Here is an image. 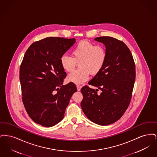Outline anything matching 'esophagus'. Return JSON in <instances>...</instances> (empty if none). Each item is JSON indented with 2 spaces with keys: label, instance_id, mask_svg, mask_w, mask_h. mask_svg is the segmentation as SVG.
I'll use <instances>...</instances> for the list:
<instances>
[{
  "label": "esophagus",
  "instance_id": "esophagus-1",
  "mask_svg": "<svg viewBox=\"0 0 157 157\" xmlns=\"http://www.w3.org/2000/svg\"><path fill=\"white\" fill-rule=\"evenodd\" d=\"M76 88H77V90H78V91H79V90H81V89L82 86H80V85H77V86H76Z\"/></svg>",
  "mask_w": 157,
  "mask_h": 157
}]
</instances>
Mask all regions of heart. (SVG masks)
<instances>
[{"instance_id":"obj_1","label":"heart","mask_w":157,"mask_h":157,"mask_svg":"<svg viewBox=\"0 0 157 157\" xmlns=\"http://www.w3.org/2000/svg\"><path fill=\"white\" fill-rule=\"evenodd\" d=\"M72 57L62 56L60 65L67 72L72 71L79 63V69L67 76V82L81 85L89 79L90 74L97 75L104 66L107 53L104 46H96L87 40H82L72 50Z\"/></svg>"}]
</instances>
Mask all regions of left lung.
Listing matches in <instances>:
<instances>
[{
  "mask_svg": "<svg viewBox=\"0 0 157 157\" xmlns=\"http://www.w3.org/2000/svg\"><path fill=\"white\" fill-rule=\"evenodd\" d=\"M107 53L104 66L89 85L81 89V108L92 122L108 125L120 120L129 105L135 80V66L131 51L123 42L109 36L97 37ZM98 89L101 90L98 93Z\"/></svg>",
  "mask_w": 157,
  "mask_h": 157,
  "instance_id": "left-lung-1",
  "label": "left lung"
}]
</instances>
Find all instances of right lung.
Listing matches in <instances>:
<instances>
[{
	"instance_id": "right-lung-1",
	"label": "right lung",
	"mask_w": 157,
	"mask_h": 157,
	"mask_svg": "<svg viewBox=\"0 0 157 157\" xmlns=\"http://www.w3.org/2000/svg\"><path fill=\"white\" fill-rule=\"evenodd\" d=\"M75 42V38L46 37L32 44L24 55L19 76L23 102L30 118L43 127L62 120L77 90L73 83L63 85L67 73L60 61Z\"/></svg>"
}]
</instances>
